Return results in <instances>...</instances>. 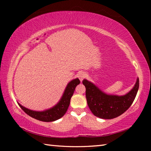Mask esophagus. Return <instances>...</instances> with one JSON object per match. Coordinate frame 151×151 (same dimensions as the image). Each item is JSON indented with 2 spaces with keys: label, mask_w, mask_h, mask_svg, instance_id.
Wrapping results in <instances>:
<instances>
[{
  "label": "esophagus",
  "mask_w": 151,
  "mask_h": 151,
  "mask_svg": "<svg viewBox=\"0 0 151 151\" xmlns=\"http://www.w3.org/2000/svg\"><path fill=\"white\" fill-rule=\"evenodd\" d=\"M85 76H86L85 73H83V72L80 73L78 74V78H79V79H80V81H83V79L85 78Z\"/></svg>",
  "instance_id": "esophagus-1"
}]
</instances>
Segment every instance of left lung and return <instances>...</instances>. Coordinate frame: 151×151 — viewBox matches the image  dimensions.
Returning a JSON list of instances; mask_svg holds the SVG:
<instances>
[{"label":"left lung","instance_id":"8db88e82","mask_svg":"<svg viewBox=\"0 0 151 151\" xmlns=\"http://www.w3.org/2000/svg\"><path fill=\"white\" fill-rule=\"evenodd\" d=\"M86 88V98L89 109L94 116L104 119H112L121 115L133 103L139 87L137 78L133 88L123 96L109 95L87 80H83Z\"/></svg>","mask_w":151,"mask_h":151}]
</instances>
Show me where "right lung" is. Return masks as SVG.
<instances>
[{
    "label": "right lung",
    "mask_w": 151,
    "mask_h": 151,
    "mask_svg": "<svg viewBox=\"0 0 151 151\" xmlns=\"http://www.w3.org/2000/svg\"><path fill=\"white\" fill-rule=\"evenodd\" d=\"M79 84H80V81L78 78H76L75 80L70 81L66 86L65 93H64L62 99H60L59 103L54 107H52V109L47 110V111L42 112L33 111L22 106L21 104H19V105L22 109V111L25 113H27L28 115L35 119L39 120V121L44 122H52L57 121V120L63 116L64 114L66 113L68 106H69L70 99L74 92H75L76 86Z\"/></svg>",
    "instance_id": "obj_1"
}]
</instances>
